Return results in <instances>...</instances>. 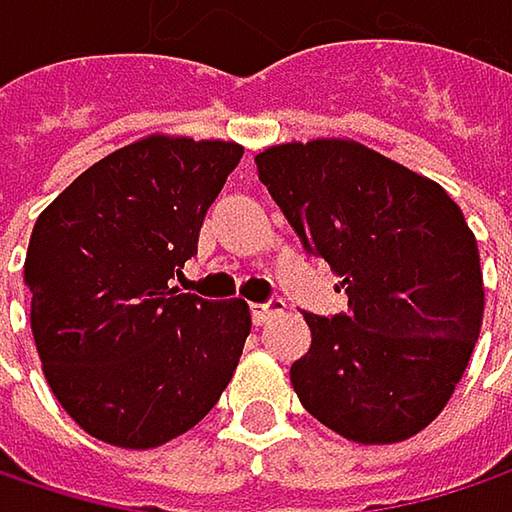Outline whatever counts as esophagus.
<instances>
[{
	"instance_id": "34e87169",
	"label": "esophagus",
	"mask_w": 512,
	"mask_h": 512,
	"mask_svg": "<svg viewBox=\"0 0 512 512\" xmlns=\"http://www.w3.org/2000/svg\"><path fill=\"white\" fill-rule=\"evenodd\" d=\"M281 311H284V302L281 299H272L266 305H252V320H255V326H263V323H269Z\"/></svg>"
}]
</instances>
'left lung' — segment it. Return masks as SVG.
Here are the masks:
<instances>
[{
  "label": "left lung",
  "instance_id": "1",
  "mask_svg": "<svg viewBox=\"0 0 512 512\" xmlns=\"http://www.w3.org/2000/svg\"><path fill=\"white\" fill-rule=\"evenodd\" d=\"M257 177L350 308L305 314L290 367L302 406L358 445L418 436L451 400L483 323L477 240L430 177L353 139L272 145Z\"/></svg>",
  "mask_w": 512,
  "mask_h": 512
}]
</instances>
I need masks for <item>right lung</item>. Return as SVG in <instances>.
I'll list each match as a JSON object with an SVG mask.
<instances>
[{
	"label": "right lung",
	"mask_w": 512,
	"mask_h": 512,
	"mask_svg": "<svg viewBox=\"0 0 512 512\" xmlns=\"http://www.w3.org/2000/svg\"><path fill=\"white\" fill-rule=\"evenodd\" d=\"M243 145L145 136L82 171L38 216L32 335L61 409L94 439L148 451L228 388L252 314L171 287Z\"/></svg>",
	"instance_id": "obj_1"
}]
</instances>
